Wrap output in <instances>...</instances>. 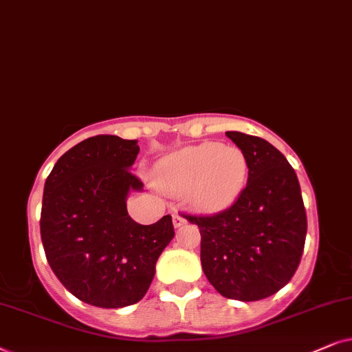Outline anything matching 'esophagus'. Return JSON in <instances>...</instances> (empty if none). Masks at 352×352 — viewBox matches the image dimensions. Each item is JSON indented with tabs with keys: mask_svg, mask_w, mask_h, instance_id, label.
Masks as SVG:
<instances>
[{
	"mask_svg": "<svg viewBox=\"0 0 352 352\" xmlns=\"http://www.w3.org/2000/svg\"><path fill=\"white\" fill-rule=\"evenodd\" d=\"M172 222H173V227L179 228V227H182V225H185L186 219L184 217V215H180V214H173L172 215Z\"/></svg>",
	"mask_w": 352,
	"mask_h": 352,
	"instance_id": "esophagus-1",
	"label": "esophagus"
}]
</instances>
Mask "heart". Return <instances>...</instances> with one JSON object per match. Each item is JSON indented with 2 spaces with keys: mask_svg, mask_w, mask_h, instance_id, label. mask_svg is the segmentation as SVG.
Instances as JSON below:
<instances>
[{
  "mask_svg": "<svg viewBox=\"0 0 352 352\" xmlns=\"http://www.w3.org/2000/svg\"><path fill=\"white\" fill-rule=\"evenodd\" d=\"M154 182L168 195H188L203 212H220L240 198L248 159L238 146L201 143L167 154L154 166Z\"/></svg>",
  "mask_w": 352,
  "mask_h": 352,
  "instance_id": "b5f03b06",
  "label": "heart"
}]
</instances>
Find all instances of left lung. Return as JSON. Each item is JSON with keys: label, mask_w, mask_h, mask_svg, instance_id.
Here are the masks:
<instances>
[{"label": "left lung", "mask_w": 352, "mask_h": 352, "mask_svg": "<svg viewBox=\"0 0 352 352\" xmlns=\"http://www.w3.org/2000/svg\"><path fill=\"white\" fill-rule=\"evenodd\" d=\"M248 159L240 198L215 215H184L199 227L201 265L225 298L259 301L282 289L296 272L307 233L296 172L264 138L225 132Z\"/></svg>", "instance_id": "8db88e82"}]
</instances>
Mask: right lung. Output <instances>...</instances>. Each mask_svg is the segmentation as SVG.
Returning a JSON list of instances; mask_svg holds the SVG:
<instances>
[{
    "label": "right lung",
    "mask_w": 352,
    "mask_h": 352,
    "mask_svg": "<svg viewBox=\"0 0 352 352\" xmlns=\"http://www.w3.org/2000/svg\"><path fill=\"white\" fill-rule=\"evenodd\" d=\"M138 140L98 135L58 159L45 182L40 233L59 282L80 301L117 309L138 302L172 241L170 215L153 225L127 212L130 191L143 184L130 172Z\"/></svg>",
    "instance_id": "1"
}]
</instances>
